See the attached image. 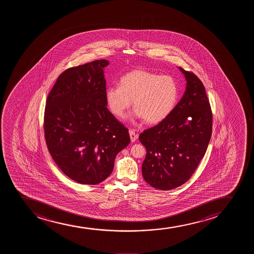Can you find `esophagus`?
<instances>
[{
  "instance_id": "34e87169",
  "label": "esophagus",
  "mask_w": 254,
  "mask_h": 254,
  "mask_svg": "<svg viewBox=\"0 0 254 254\" xmlns=\"http://www.w3.org/2000/svg\"><path fill=\"white\" fill-rule=\"evenodd\" d=\"M128 133H129V136H130V140H131L132 142H134L135 140H137L138 134L134 130L129 129Z\"/></svg>"
}]
</instances>
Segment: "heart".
Returning <instances> with one entry per match:
<instances>
[{
  "label": "heart",
  "mask_w": 254,
  "mask_h": 254,
  "mask_svg": "<svg viewBox=\"0 0 254 254\" xmlns=\"http://www.w3.org/2000/svg\"><path fill=\"white\" fill-rule=\"evenodd\" d=\"M108 107L116 116L125 118L134 102V115L149 124L167 119L179 98L178 84L173 77L136 69L120 79V86L106 89Z\"/></svg>",
  "instance_id": "1"
}]
</instances>
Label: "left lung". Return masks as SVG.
I'll return each instance as SVG.
<instances>
[{"mask_svg": "<svg viewBox=\"0 0 254 254\" xmlns=\"http://www.w3.org/2000/svg\"><path fill=\"white\" fill-rule=\"evenodd\" d=\"M179 69L187 80L182 98L167 119L139 136L146 150L143 178L161 190L181 187L191 177L212 135L213 116L204 85L194 73Z\"/></svg>", "mask_w": 254, "mask_h": 254, "instance_id": "obj_1", "label": "left lung"}]
</instances>
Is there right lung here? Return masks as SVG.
I'll use <instances>...</instances> for the list:
<instances>
[{
  "instance_id": "add662e5",
  "label": "right lung",
  "mask_w": 254,
  "mask_h": 254,
  "mask_svg": "<svg viewBox=\"0 0 254 254\" xmlns=\"http://www.w3.org/2000/svg\"><path fill=\"white\" fill-rule=\"evenodd\" d=\"M108 64L102 59L65 70L47 96V148L64 174L79 184L108 178L117 154L130 142L128 128L107 108L103 68Z\"/></svg>"
}]
</instances>
